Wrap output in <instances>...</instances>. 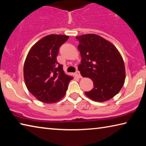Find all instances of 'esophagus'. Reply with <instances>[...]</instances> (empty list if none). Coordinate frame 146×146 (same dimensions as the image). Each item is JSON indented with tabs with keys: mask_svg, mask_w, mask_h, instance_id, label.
Instances as JSON below:
<instances>
[{
	"mask_svg": "<svg viewBox=\"0 0 146 146\" xmlns=\"http://www.w3.org/2000/svg\"><path fill=\"white\" fill-rule=\"evenodd\" d=\"M76 76H78V78H82V76H81V75H80V71H76Z\"/></svg>",
	"mask_w": 146,
	"mask_h": 146,
	"instance_id": "obj_1",
	"label": "esophagus"
}]
</instances>
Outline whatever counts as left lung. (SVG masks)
Masks as SVG:
<instances>
[{
	"label": "left lung",
	"mask_w": 146,
	"mask_h": 146,
	"mask_svg": "<svg viewBox=\"0 0 146 146\" xmlns=\"http://www.w3.org/2000/svg\"><path fill=\"white\" fill-rule=\"evenodd\" d=\"M81 64L78 70L83 77L93 81L94 88L85 92L96 102H105L119 92L124 84L125 66L117 48L98 35L76 36Z\"/></svg>",
	"instance_id": "left-lung-1"
}]
</instances>
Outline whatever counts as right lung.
<instances>
[{"label": "right lung", "instance_id": "obj_1", "mask_svg": "<svg viewBox=\"0 0 146 146\" xmlns=\"http://www.w3.org/2000/svg\"><path fill=\"white\" fill-rule=\"evenodd\" d=\"M69 38L63 35H49L30 49L24 65V78L28 91L44 103H55L65 95L73 77L64 73L56 56Z\"/></svg>", "mask_w": 146, "mask_h": 146}]
</instances>
